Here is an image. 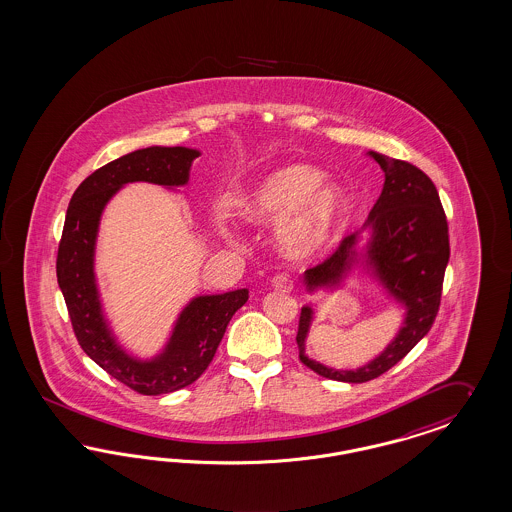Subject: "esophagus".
<instances>
[{"label":"esophagus","instance_id":"esophagus-1","mask_svg":"<svg viewBox=\"0 0 512 512\" xmlns=\"http://www.w3.org/2000/svg\"><path fill=\"white\" fill-rule=\"evenodd\" d=\"M272 287H274L276 291H283V293H289V291H293V287H295V282H293V278H291L289 274H276V276L272 278Z\"/></svg>","mask_w":512,"mask_h":512}]
</instances>
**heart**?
I'll list each match as a JSON object with an SVG mask.
<instances>
[{"mask_svg":"<svg viewBox=\"0 0 512 512\" xmlns=\"http://www.w3.org/2000/svg\"><path fill=\"white\" fill-rule=\"evenodd\" d=\"M321 177L310 164L278 168L249 191L240 215L255 225L280 221L283 249L293 257H310L329 244L348 212L344 191Z\"/></svg>","mask_w":512,"mask_h":512,"instance_id":"b5f03b06","label":"heart"}]
</instances>
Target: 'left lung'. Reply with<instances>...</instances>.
I'll use <instances>...</instances> for the list:
<instances>
[{"instance_id": "1", "label": "left lung", "mask_w": 512, "mask_h": 512, "mask_svg": "<svg viewBox=\"0 0 512 512\" xmlns=\"http://www.w3.org/2000/svg\"><path fill=\"white\" fill-rule=\"evenodd\" d=\"M367 155L380 164L386 181L365 223V229L372 230L365 263L389 295L405 306V325L384 352L355 371L329 369L304 353L314 318L310 306L300 310L297 333L300 361L308 369L350 384H363L388 372L429 333L441 306L444 270L450 259L448 223L435 183L410 162L389 159L376 151ZM355 244L357 232L344 236L323 263L304 272L306 287L312 291L342 282V276L357 261Z\"/></svg>"}]
</instances>
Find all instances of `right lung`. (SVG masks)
<instances>
[{
  "mask_svg": "<svg viewBox=\"0 0 512 512\" xmlns=\"http://www.w3.org/2000/svg\"><path fill=\"white\" fill-rule=\"evenodd\" d=\"M200 153L187 147H147L113 160L90 174L73 193L56 257V278L79 346L107 374L141 395L185 388L212 363L230 319L247 302V289L196 297L181 312L166 350L151 361L130 357L117 346L102 316L94 280V244L109 198L126 183L185 185Z\"/></svg>",
  "mask_w": 512,
  "mask_h": 512,
  "instance_id": "right-lung-1",
  "label": "right lung"
}]
</instances>
